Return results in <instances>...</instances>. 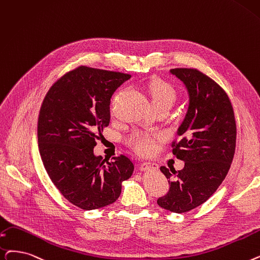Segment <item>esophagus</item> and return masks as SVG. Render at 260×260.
Returning <instances> with one entry per match:
<instances>
[{"label": "esophagus", "mask_w": 260, "mask_h": 260, "mask_svg": "<svg viewBox=\"0 0 260 260\" xmlns=\"http://www.w3.org/2000/svg\"><path fill=\"white\" fill-rule=\"evenodd\" d=\"M158 165L150 161H144L140 165V170L141 171H148V170H157Z\"/></svg>", "instance_id": "34e87169"}]
</instances>
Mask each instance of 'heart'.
I'll return each instance as SVG.
<instances>
[{"instance_id": "b5f03b06", "label": "heart", "mask_w": 260, "mask_h": 260, "mask_svg": "<svg viewBox=\"0 0 260 260\" xmlns=\"http://www.w3.org/2000/svg\"><path fill=\"white\" fill-rule=\"evenodd\" d=\"M149 95L152 105L157 109H170L177 98L176 89L172 84L162 80H154L148 87ZM161 138L159 133H144L140 131L132 132L127 138L126 143L131 149L141 155L151 154L155 148L158 139Z\"/></svg>"}]
</instances>
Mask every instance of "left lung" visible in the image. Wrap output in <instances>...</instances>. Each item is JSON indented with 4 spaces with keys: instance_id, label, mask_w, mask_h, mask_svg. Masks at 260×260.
I'll return each instance as SVG.
<instances>
[{
    "instance_id": "left-lung-1",
    "label": "left lung",
    "mask_w": 260,
    "mask_h": 260,
    "mask_svg": "<svg viewBox=\"0 0 260 260\" xmlns=\"http://www.w3.org/2000/svg\"><path fill=\"white\" fill-rule=\"evenodd\" d=\"M170 72L189 93L188 111L171 143L173 155L184 160L185 167L179 171L160 167L170 189L158 198L157 204L182 213L205 203L228 175L237 128L233 105L219 84L194 68H175Z\"/></svg>"
}]
</instances>
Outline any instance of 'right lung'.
Segmentation results:
<instances>
[{"instance_id":"1","label":"right lung","mask_w":260,"mask_h":260,"mask_svg":"<svg viewBox=\"0 0 260 260\" xmlns=\"http://www.w3.org/2000/svg\"><path fill=\"white\" fill-rule=\"evenodd\" d=\"M129 74L80 66L63 74L44 96L38 117V146L44 168L60 193L84 210L115 203L134 164L95 156L99 135L109 124L110 98Z\"/></svg>"}]
</instances>
